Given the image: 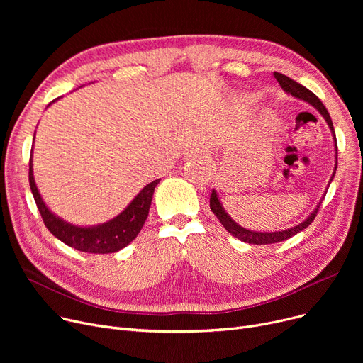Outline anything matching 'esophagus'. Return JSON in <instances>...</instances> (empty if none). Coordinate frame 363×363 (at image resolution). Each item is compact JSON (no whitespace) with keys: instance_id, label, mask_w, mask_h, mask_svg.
<instances>
[{"instance_id":"34e87169","label":"esophagus","mask_w":363,"mask_h":363,"mask_svg":"<svg viewBox=\"0 0 363 363\" xmlns=\"http://www.w3.org/2000/svg\"><path fill=\"white\" fill-rule=\"evenodd\" d=\"M206 157H207L206 152L201 148L189 150L185 155V159L189 160V162H203V160H206Z\"/></svg>"}]
</instances>
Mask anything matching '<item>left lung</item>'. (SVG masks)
<instances>
[{
  "instance_id": "obj_1",
  "label": "left lung",
  "mask_w": 363,
  "mask_h": 363,
  "mask_svg": "<svg viewBox=\"0 0 363 363\" xmlns=\"http://www.w3.org/2000/svg\"><path fill=\"white\" fill-rule=\"evenodd\" d=\"M274 76H275V79L279 82L281 88H282L285 92L291 94L293 97L297 99V100H303V101L309 103L312 107H315V108L322 114V118L325 119V122L328 123V126H330V129H331V133H333V137H334V147H335V167H334V172H333V177H331V179H330V182H328V186H330V184H331L334 175H335V170H337V140H335V132H334L333 121H331V118H330L328 110L325 108V106L322 104V101L316 97V95H315L312 91H309L308 88H304L303 85L297 84L296 81L290 79L289 76H285V74L278 73V72H275ZM325 194H327V191L323 193V197H325ZM323 197L319 200L318 206L313 208V212H312L306 219H304L303 222H300L298 225H296V226H293V228H289V230L274 231V233L252 231V230H247V228H242L241 225H238L230 215H228V213L225 212V208H223V206H222V203H220V200H219V197H218L216 189H213L212 196H211V208H212V212L216 215V218L220 220V223L223 225L225 230H226L228 233H230L231 235H234L235 238H238V240H241V241H244V242H249V244H274V242H279V241L287 240V238H290V237L298 234L300 231L306 230V228L313 222V219H315V216H316V213H318V211H319V206H320Z\"/></svg>"
}]
</instances>
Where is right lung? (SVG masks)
<instances>
[{"label":"right lung","instance_id":"add662e5","mask_svg":"<svg viewBox=\"0 0 363 363\" xmlns=\"http://www.w3.org/2000/svg\"><path fill=\"white\" fill-rule=\"evenodd\" d=\"M159 182L160 179L147 184L135 196V199L126 206L125 211H122L113 219L100 225L78 226V225L66 222L65 219H62L60 216H57L50 211L35 184L32 155L29 160V185L32 189L35 203L38 206V211H40L43 216L47 230L55 238L63 241L66 245L73 247L74 250H79L84 253H94V255L116 253L121 249H123V247H126L132 240H135V237L141 231V228L148 216L152 193H155V188Z\"/></svg>","mask_w":363,"mask_h":363}]
</instances>
